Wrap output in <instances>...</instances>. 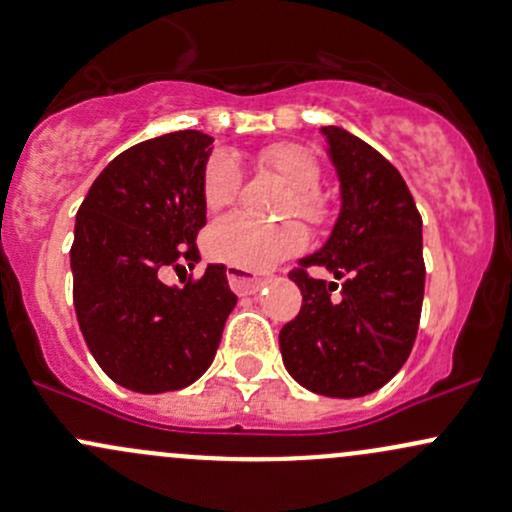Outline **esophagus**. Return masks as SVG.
Listing matches in <instances>:
<instances>
[{
    "label": "esophagus",
    "instance_id": "1",
    "mask_svg": "<svg viewBox=\"0 0 512 512\" xmlns=\"http://www.w3.org/2000/svg\"><path fill=\"white\" fill-rule=\"evenodd\" d=\"M227 278L236 295H254L268 283V278L256 276V273H249V271H241V268H229Z\"/></svg>",
    "mask_w": 512,
    "mask_h": 512
}]
</instances>
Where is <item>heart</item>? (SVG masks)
Returning a JSON list of instances; mask_svg holds the SVG:
<instances>
[{
  "mask_svg": "<svg viewBox=\"0 0 512 512\" xmlns=\"http://www.w3.org/2000/svg\"><path fill=\"white\" fill-rule=\"evenodd\" d=\"M258 166L276 175L290 188L285 217L298 214L310 227H324L332 217L329 200L322 195V166L315 151L293 141L271 144L258 151ZM241 185L239 166L229 153H214L202 175V200L210 212H219L236 200ZM307 244V234L300 224L285 222L278 227H263L251 219L232 214L214 222L205 234L207 256L241 271L261 273L278 266L285 258L300 254Z\"/></svg>",
  "mask_w": 512,
  "mask_h": 512,
  "instance_id": "obj_1",
  "label": "heart"
}]
</instances>
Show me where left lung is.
<instances>
[{
  "mask_svg": "<svg viewBox=\"0 0 512 512\" xmlns=\"http://www.w3.org/2000/svg\"><path fill=\"white\" fill-rule=\"evenodd\" d=\"M342 188L327 244L290 273L302 293L280 329V354L302 388L361 398L386 386L408 361L425 295L422 217L403 175L342 126H322ZM322 265L342 284L306 273ZM334 289L340 298L332 299Z\"/></svg>",
  "mask_w": 512,
  "mask_h": 512,
  "instance_id": "obj_1",
  "label": "left lung"
}]
</instances>
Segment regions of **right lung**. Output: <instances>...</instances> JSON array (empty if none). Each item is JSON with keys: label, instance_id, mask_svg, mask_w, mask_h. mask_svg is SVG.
I'll return each mask as SVG.
<instances>
[{"label": "right lung", "instance_id": "right-lung-1", "mask_svg": "<svg viewBox=\"0 0 512 512\" xmlns=\"http://www.w3.org/2000/svg\"><path fill=\"white\" fill-rule=\"evenodd\" d=\"M212 141L185 129L126 148L97 175L75 219L70 268L82 337L102 371L136 393L195 383L236 305L222 263L185 288L161 280L166 268L200 258Z\"/></svg>", "mask_w": 512, "mask_h": 512}]
</instances>
